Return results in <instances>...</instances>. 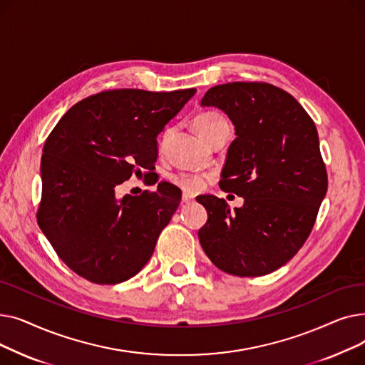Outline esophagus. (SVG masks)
I'll list each match as a JSON object with an SVG mask.
<instances>
[{"label": "esophagus", "mask_w": 365, "mask_h": 365, "mask_svg": "<svg viewBox=\"0 0 365 365\" xmlns=\"http://www.w3.org/2000/svg\"><path fill=\"white\" fill-rule=\"evenodd\" d=\"M182 201L183 202H192L194 201V195L192 194H189V192H183V195H182Z\"/></svg>", "instance_id": "34e87169"}]
</instances>
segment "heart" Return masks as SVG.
<instances>
[{
	"label": "heart",
	"instance_id": "obj_1",
	"mask_svg": "<svg viewBox=\"0 0 365 365\" xmlns=\"http://www.w3.org/2000/svg\"><path fill=\"white\" fill-rule=\"evenodd\" d=\"M194 127L198 131L200 136L205 140L208 139L212 134L217 133L219 130L225 128V127H231L229 125V121L223 117V115L217 113V112H202L200 115H197L194 120ZM168 138V130L164 131L163 134V143L167 140ZM175 182L189 190V192H197V190L202 189L205 185V178L201 175H190V173H182V175L175 178Z\"/></svg>",
	"mask_w": 365,
	"mask_h": 365
}]
</instances>
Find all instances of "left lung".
I'll list each match as a JSON object with an SVG mask.
<instances>
[{
  "instance_id": "left-lung-1",
  "label": "left lung",
  "mask_w": 365,
  "mask_h": 365,
  "mask_svg": "<svg viewBox=\"0 0 365 365\" xmlns=\"http://www.w3.org/2000/svg\"><path fill=\"white\" fill-rule=\"evenodd\" d=\"M201 106L219 108L235 127L219 186L244 198L231 212L223 198L197 197L208 216L202 250L226 274H271L308 240L327 194L317 127L292 94L266 83L212 87Z\"/></svg>"
}]
</instances>
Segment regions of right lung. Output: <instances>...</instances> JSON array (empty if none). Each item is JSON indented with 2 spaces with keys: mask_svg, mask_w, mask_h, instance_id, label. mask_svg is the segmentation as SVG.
<instances>
[{
  "mask_svg": "<svg viewBox=\"0 0 365 365\" xmlns=\"http://www.w3.org/2000/svg\"><path fill=\"white\" fill-rule=\"evenodd\" d=\"M195 91H102L73 105L50 133L36 219L75 274L118 284L150 259L182 190L160 182L153 192L117 197V186L139 168H155L157 136Z\"/></svg>",
  "mask_w": 365,
  "mask_h": 365,
  "instance_id": "obj_1",
  "label": "right lung"
}]
</instances>
